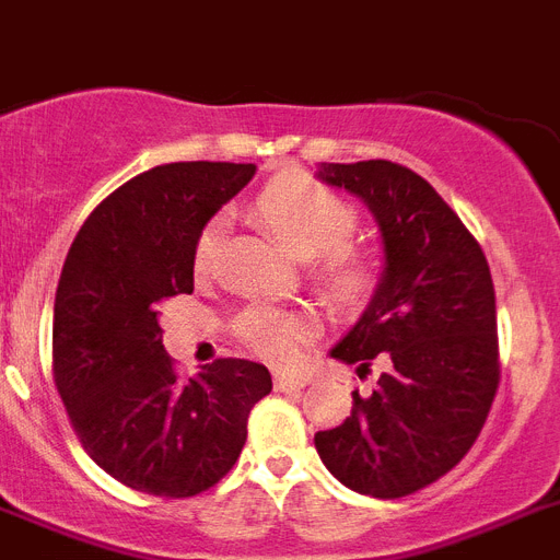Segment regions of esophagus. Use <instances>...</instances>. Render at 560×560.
<instances>
[{
	"mask_svg": "<svg viewBox=\"0 0 560 560\" xmlns=\"http://www.w3.org/2000/svg\"><path fill=\"white\" fill-rule=\"evenodd\" d=\"M304 387H307V378H302V375H288V373L276 375V389H279V393H288V389H304Z\"/></svg>",
	"mask_w": 560,
	"mask_h": 560,
	"instance_id": "1",
	"label": "esophagus"
}]
</instances>
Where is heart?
Returning <instances> with one entry per match:
<instances>
[{"instance_id": "b5f03b06", "label": "heart", "mask_w": 560, "mask_h": 560, "mask_svg": "<svg viewBox=\"0 0 560 560\" xmlns=\"http://www.w3.org/2000/svg\"><path fill=\"white\" fill-rule=\"evenodd\" d=\"M253 215L299 258H313V276L336 302H361L370 293L375 267L364 253L345 244L355 230V210L341 196L304 173L270 178L253 199ZM222 224L210 222L196 242V270H210ZM307 318L290 310L253 304L236 318V336L258 359L288 364L310 338Z\"/></svg>"}]
</instances>
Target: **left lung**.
Instances as JSON below:
<instances>
[{"label":"left lung","mask_w":560,"mask_h":560,"mask_svg":"<svg viewBox=\"0 0 560 560\" xmlns=\"http://www.w3.org/2000/svg\"><path fill=\"white\" fill-rule=\"evenodd\" d=\"M373 213L382 279L359 322L330 350L364 375L345 424L316 432L324 467L373 498H401L439 481L478 439L498 389L495 290L490 265L462 219L410 167L370 159L318 164Z\"/></svg>","instance_id":"obj_1"}]
</instances>
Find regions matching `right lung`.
Wrapping results in <instances>:
<instances>
[{
	"instance_id": "add662e5",
	"label": "right lung",
	"mask_w": 560,
	"mask_h": 560,
	"mask_svg": "<svg viewBox=\"0 0 560 560\" xmlns=\"http://www.w3.org/2000/svg\"><path fill=\"white\" fill-rule=\"evenodd\" d=\"M256 164L173 162L139 173L82 224L54 304V378L93 462L130 490L190 498L230 472L247 418L272 389L265 364L219 359L182 382L159 304L192 293L205 224Z\"/></svg>"
}]
</instances>
